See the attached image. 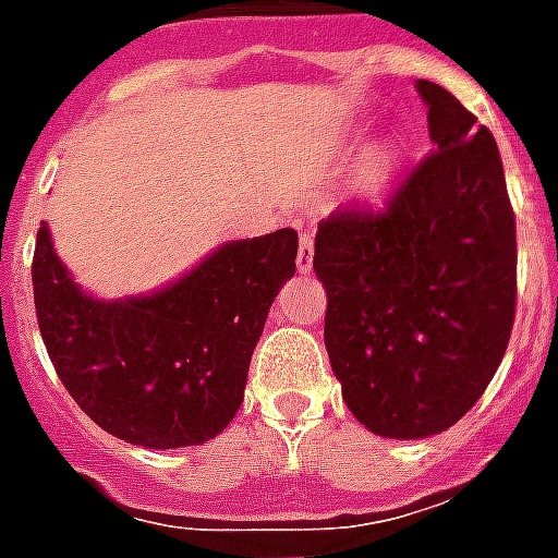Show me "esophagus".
I'll list each match as a JSON object with an SVG mask.
<instances>
[{"instance_id":"obj_1","label":"esophagus","mask_w":558,"mask_h":558,"mask_svg":"<svg viewBox=\"0 0 558 558\" xmlns=\"http://www.w3.org/2000/svg\"><path fill=\"white\" fill-rule=\"evenodd\" d=\"M295 266H299V271H311L314 268V232L304 230L302 239H299V256H295Z\"/></svg>"}]
</instances>
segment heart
<instances>
[{
  "label": "heart",
  "mask_w": 558,
  "mask_h": 558,
  "mask_svg": "<svg viewBox=\"0 0 558 558\" xmlns=\"http://www.w3.org/2000/svg\"><path fill=\"white\" fill-rule=\"evenodd\" d=\"M383 175H386V167H376V170H374V182H383Z\"/></svg>",
  "instance_id": "b5f03b06"
}]
</instances>
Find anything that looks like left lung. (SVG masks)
<instances>
[{
  "label": "left lung",
  "mask_w": 558,
  "mask_h": 558,
  "mask_svg": "<svg viewBox=\"0 0 558 558\" xmlns=\"http://www.w3.org/2000/svg\"><path fill=\"white\" fill-rule=\"evenodd\" d=\"M433 151L379 208L319 223L326 350L355 418L424 439L463 418L502 362L517 304V227L499 146L442 86L418 80Z\"/></svg>",
  "instance_id": "8db88e82"
}]
</instances>
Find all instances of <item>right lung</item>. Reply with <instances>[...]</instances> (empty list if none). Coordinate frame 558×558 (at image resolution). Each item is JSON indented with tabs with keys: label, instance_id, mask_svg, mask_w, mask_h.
<instances>
[{
	"label": "right lung",
	"instance_id": "right-lung-1",
	"mask_svg": "<svg viewBox=\"0 0 558 558\" xmlns=\"http://www.w3.org/2000/svg\"><path fill=\"white\" fill-rule=\"evenodd\" d=\"M299 232L230 242L172 287L98 302L71 280L41 223L32 287L56 374L98 427L143 448L215 439L244 400L268 307L295 275Z\"/></svg>",
	"mask_w": 558,
	"mask_h": 558
}]
</instances>
